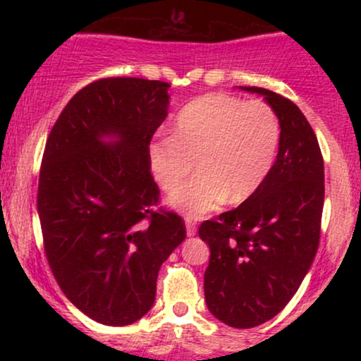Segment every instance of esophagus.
<instances>
[{"label":"esophagus","mask_w":361,"mask_h":361,"mask_svg":"<svg viewBox=\"0 0 361 361\" xmlns=\"http://www.w3.org/2000/svg\"><path fill=\"white\" fill-rule=\"evenodd\" d=\"M185 224H186V234L195 235V233H197V221H195L193 217H185Z\"/></svg>","instance_id":"esophagus-1"}]
</instances>
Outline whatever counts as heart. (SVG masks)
<instances>
[{"label":"heart","instance_id":"heart-1","mask_svg":"<svg viewBox=\"0 0 361 361\" xmlns=\"http://www.w3.org/2000/svg\"><path fill=\"white\" fill-rule=\"evenodd\" d=\"M280 132L268 103L205 94L180 111L175 134L152 140L149 166L161 188L173 192L197 160L201 175L169 200L190 217H200L227 198L241 204L258 192L275 163Z\"/></svg>","mask_w":361,"mask_h":361}]
</instances>
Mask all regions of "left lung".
Here are the masks:
<instances>
[{
  "mask_svg": "<svg viewBox=\"0 0 361 361\" xmlns=\"http://www.w3.org/2000/svg\"><path fill=\"white\" fill-rule=\"evenodd\" d=\"M280 120V144L270 175L238 209L202 222L210 247L204 288L207 307L238 329L263 324L295 295L319 247L324 205V161L312 127L288 98L256 86Z\"/></svg>",
  "mask_w": 361,
  "mask_h": 361,
  "instance_id": "1",
  "label": "left lung"
}]
</instances>
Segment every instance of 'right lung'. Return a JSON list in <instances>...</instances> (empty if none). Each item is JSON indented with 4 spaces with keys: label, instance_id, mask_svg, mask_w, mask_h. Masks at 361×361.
Here are the masks:
<instances>
[{
    "label": "right lung",
    "instance_id": "1",
    "mask_svg": "<svg viewBox=\"0 0 361 361\" xmlns=\"http://www.w3.org/2000/svg\"><path fill=\"white\" fill-rule=\"evenodd\" d=\"M169 85L105 78L78 91L45 144L37 193L44 250L64 295L106 326L146 316L161 264L183 243L180 215L152 210L149 144Z\"/></svg>",
    "mask_w": 361,
    "mask_h": 361
}]
</instances>
